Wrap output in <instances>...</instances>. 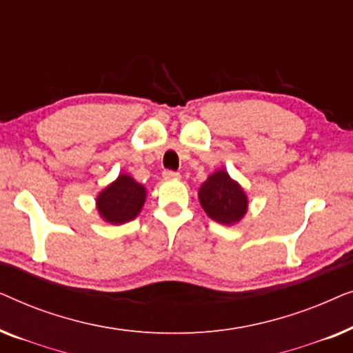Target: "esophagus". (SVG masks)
Instances as JSON below:
<instances>
[{"label":"esophagus","mask_w":353,"mask_h":353,"mask_svg":"<svg viewBox=\"0 0 353 353\" xmlns=\"http://www.w3.org/2000/svg\"><path fill=\"white\" fill-rule=\"evenodd\" d=\"M162 176L165 178V180H176V178H180V173L173 172V170H163Z\"/></svg>","instance_id":"obj_1"}]
</instances>
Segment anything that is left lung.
<instances>
[{
    "instance_id": "left-lung-1",
    "label": "left lung",
    "mask_w": 353,
    "mask_h": 353,
    "mask_svg": "<svg viewBox=\"0 0 353 353\" xmlns=\"http://www.w3.org/2000/svg\"><path fill=\"white\" fill-rule=\"evenodd\" d=\"M199 201L205 214L221 225H233L248 212V197L225 170L212 173L202 183Z\"/></svg>"
}]
</instances>
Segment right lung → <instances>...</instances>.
<instances>
[{"label":"right lung","instance_id":"1","mask_svg":"<svg viewBox=\"0 0 353 353\" xmlns=\"http://www.w3.org/2000/svg\"><path fill=\"white\" fill-rule=\"evenodd\" d=\"M146 199V190L128 175H120L98 196V210L109 223H125L139 214Z\"/></svg>","mask_w":353,"mask_h":353}]
</instances>
